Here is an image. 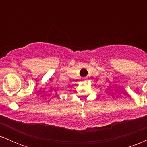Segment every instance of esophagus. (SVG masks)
<instances>
[{"mask_svg": "<svg viewBox=\"0 0 147 147\" xmlns=\"http://www.w3.org/2000/svg\"><path fill=\"white\" fill-rule=\"evenodd\" d=\"M82 79H83L84 81H86V77H83V78H82Z\"/></svg>", "mask_w": 147, "mask_h": 147, "instance_id": "1", "label": "esophagus"}]
</instances>
